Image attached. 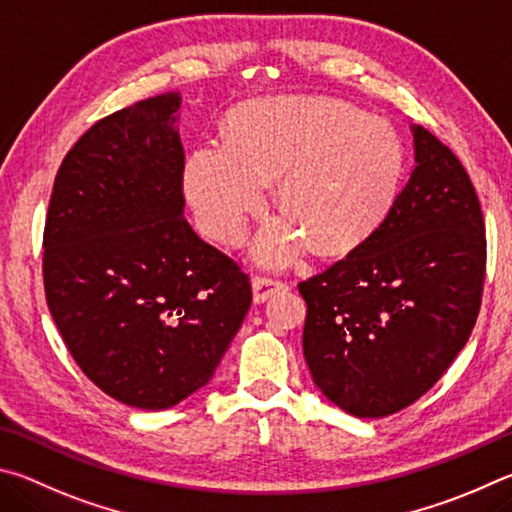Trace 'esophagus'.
Segmentation results:
<instances>
[{"instance_id": "34e87169", "label": "esophagus", "mask_w": 512, "mask_h": 512, "mask_svg": "<svg viewBox=\"0 0 512 512\" xmlns=\"http://www.w3.org/2000/svg\"><path fill=\"white\" fill-rule=\"evenodd\" d=\"M285 288H288V285H285L283 281L272 279V276H254V279H251V292H254L256 303L267 301L274 292L285 290Z\"/></svg>"}]
</instances>
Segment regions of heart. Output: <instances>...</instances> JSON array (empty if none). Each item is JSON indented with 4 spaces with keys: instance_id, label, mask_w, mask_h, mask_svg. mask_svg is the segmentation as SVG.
Segmentation results:
<instances>
[{
    "instance_id": "heart-1",
    "label": "heart",
    "mask_w": 512,
    "mask_h": 512,
    "mask_svg": "<svg viewBox=\"0 0 512 512\" xmlns=\"http://www.w3.org/2000/svg\"><path fill=\"white\" fill-rule=\"evenodd\" d=\"M405 150L389 123L342 101L312 96L245 105L227 121V139L202 143L184 168L200 227L233 242L276 182L283 218L267 224L256 254L267 265L346 254L371 236L398 195Z\"/></svg>"
}]
</instances>
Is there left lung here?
Returning a JSON list of instances; mask_svg holds the SVG:
<instances>
[{"label": "left lung", "mask_w": 512, "mask_h": 512, "mask_svg": "<svg viewBox=\"0 0 512 512\" xmlns=\"http://www.w3.org/2000/svg\"><path fill=\"white\" fill-rule=\"evenodd\" d=\"M409 182L344 261L299 283L312 382L357 418L409 407L468 344L486 276L479 197L454 152L411 125Z\"/></svg>", "instance_id": "8db88e82"}]
</instances>
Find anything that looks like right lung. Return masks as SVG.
<instances>
[{
  "instance_id": "right-lung-1",
  "label": "right lung",
  "mask_w": 512,
  "mask_h": 512,
  "mask_svg": "<svg viewBox=\"0 0 512 512\" xmlns=\"http://www.w3.org/2000/svg\"><path fill=\"white\" fill-rule=\"evenodd\" d=\"M182 96L94 123L62 159L44 292L71 357L123 405L159 411L213 378L251 306L249 276L184 218Z\"/></svg>"
}]
</instances>
